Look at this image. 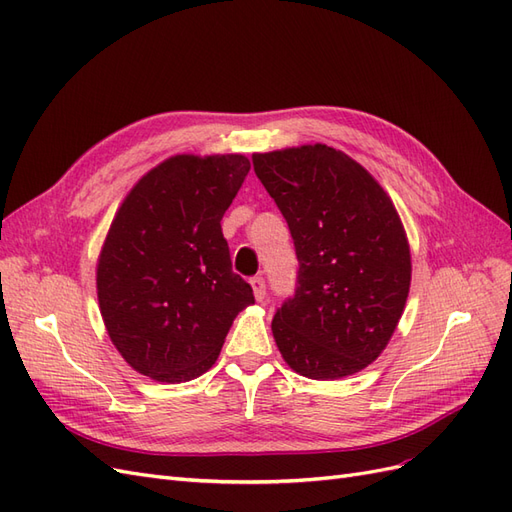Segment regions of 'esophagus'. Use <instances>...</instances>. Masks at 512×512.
Listing matches in <instances>:
<instances>
[{
	"instance_id": "1",
	"label": "esophagus",
	"mask_w": 512,
	"mask_h": 512,
	"mask_svg": "<svg viewBox=\"0 0 512 512\" xmlns=\"http://www.w3.org/2000/svg\"><path fill=\"white\" fill-rule=\"evenodd\" d=\"M250 284H252V290H254V297H256V301H265V297H267V286H265V280H262V277H254V280H252Z\"/></svg>"
}]
</instances>
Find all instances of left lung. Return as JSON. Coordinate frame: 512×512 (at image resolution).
Here are the masks:
<instances>
[{"mask_svg":"<svg viewBox=\"0 0 512 512\" xmlns=\"http://www.w3.org/2000/svg\"><path fill=\"white\" fill-rule=\"evenodd\" d=\"M299 258V286L271 322L299 376L339 380L374 363L404 314L412 280L406 228L367 168L322 143L254 153Z\"/></svg>","mask_w":512,"mask_h":512,"instance_id":"left-lung-1","label":"left lung"}]
</instances>
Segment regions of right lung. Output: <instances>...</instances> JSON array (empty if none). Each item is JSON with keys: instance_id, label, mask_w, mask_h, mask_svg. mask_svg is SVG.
Returning <instances> with one entry per match:
<instances>
[{"instance_id": "1", "label": "right lung", "mask_w": 512, "mask_h": 512, "mask_svg": "<svg viewBox=\"0 0 512 512\" xmlns=\"http://www.w3.org/2000/svg\"><path fill=\"white\" fill-rule=\"evenodd\" d=\"M250 160L170 156L138 179L106 232L96 265L104 327L134 371L179 384L218 361L232 320L254 303L232 271L220 220Z\"/></svg>"}]
</instances>
